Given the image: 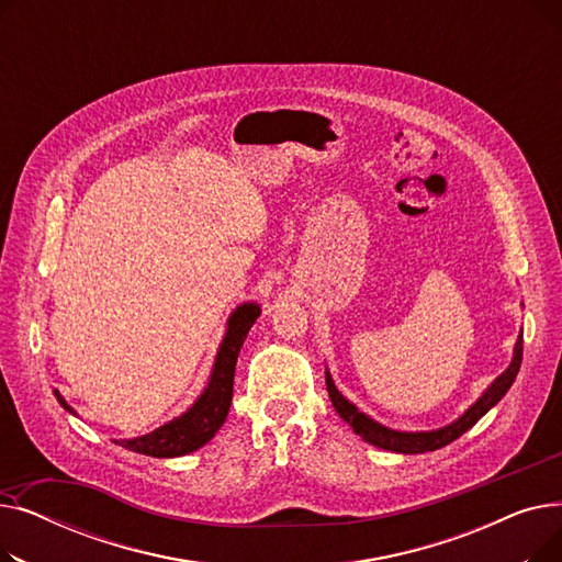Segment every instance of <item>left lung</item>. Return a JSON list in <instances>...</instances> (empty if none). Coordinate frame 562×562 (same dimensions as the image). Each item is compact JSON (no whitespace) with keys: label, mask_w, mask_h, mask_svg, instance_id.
Returning a JSON list of instances; mask_svg holds the SVG:
<instances>
[{"label":"left lung","mask_w":562,"mask_h":562,"mask_svg":"<svg viewBox=\"0 0 562 562\" xmlns=\"http://www.w3.org/2000/svg\"><path fill=\"white\" fill-rule=\"evenodd\" d=\"M524 337H517L515 344V352H513V362L510 367L501 373L492 385L483 392V396L471 405L462 417H458L453 424L445 426V428H437V430H424V432H401L394 428L382 426L378 422H373L371 417H367L364 412H360L356 405L350 401H346L339 390L335 387L333 375L330 371H326V385H328V394L330 401L337 409V415L352 428V432L360 435L369 445L378 447V449H385V451H394V453H426V451H437L441 447L451 445L453 439H458L462 432H467L471 426H474L487 409H492L501 398L506 396V392L513 387V382L519 373L521 367V346Z\"/></svg>","instance_id":"left-lung-1"}]
</instances>
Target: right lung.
<instances>
[{
	"instance_id": "add662e5",
	"label": "right lung",
	"mask_w": 562,
	"mask_h": 562,
	"mask_svg": "<svg viewBox=\"0 0 562 562\" xmlns=\"http://www.w3.org/2000/svg\"><path fill=\"white\" fill-rule=\"evenodd\" d=\"M259 314L261 310L257 303H244L229 314L227 330L216 352V362H214L210 382H206L204 392L198 396V401L184 412L182 417H177L164 424L161 428L134 439H115V445L143 456H153V458H180L204 447L227 419L236 358H239V350L248 337V330L252 328V323L257 321ZM54 396L68 412L77 415V412L56 390H54Z\"/></svg>"
}]
</instances>
